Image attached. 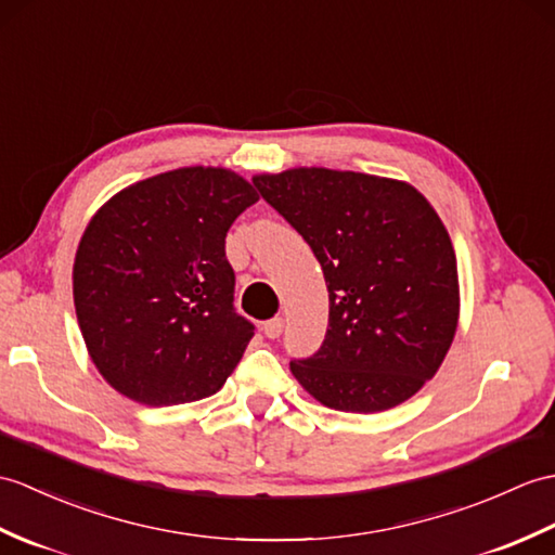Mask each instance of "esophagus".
Wrapping results in <instances>:
<instances>
[{
  "mask_svg": "<svg viewBox=\"0 0 555 555\" xmlns=\"http://www.w3.org/2000/svg\"><path fill=\"white\" fill-rule=\"evenodd\" d=\"M262 333L267 338H279L281 333H283V319L281 317H274V319H269V321H264L262 324Z\"/></svg>",
  "mask_w": 555,
  "mask_h": 555,
  "instance_id": "1",
  "label": "esophagus"
}]
</instances>
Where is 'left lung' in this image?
I'll use <instances>...</instances> for the list:
<instances>
[{
    "label": "left lung",
    "instance_id": "1",
    "mask_svg": "<svg viewBox=\"0 0 555 555\" xmlns=\"http://www.w3.org/2000/svg\"><path fill=\"white\" fill-rule=\"evenodd\" d=\"M324 269L328 328L293 376L321 404L373 414L435 376L459 319L456 255L440 217L395 179L300 167L253 179Z\"/></svg>",
    "mask_w": 555,
    "mask_h": 555
}]
</instances>
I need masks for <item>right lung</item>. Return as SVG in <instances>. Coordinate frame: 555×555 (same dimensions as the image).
<instances>
[{
  "mask_svg": "<svg viewBox=\"0 0 555 555\" xmlns=\"http://www.w3.org/2000/svg\"><path fill=\"white\" fill-rule=\"evenodd\" d=\"M257 201L229 170L182 167L113 196L73 267L75 312L101 376L149 406L210 397L255 324L234 307L224 238Z\"/></svg>",
  "mask_w": 555,
  "mask_h": 555,
  "instance_id": "add662e5",
  "label": "right lung"
}]
</instances>
